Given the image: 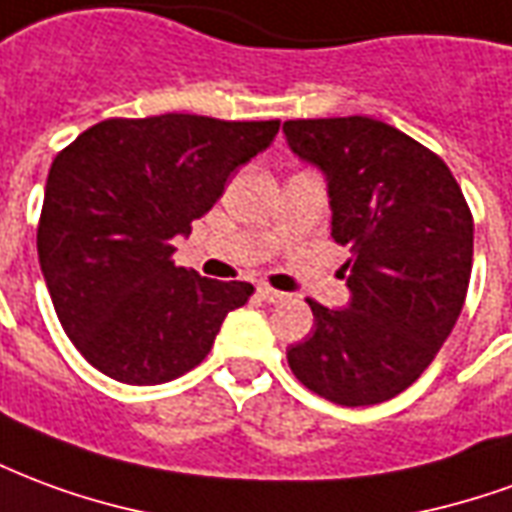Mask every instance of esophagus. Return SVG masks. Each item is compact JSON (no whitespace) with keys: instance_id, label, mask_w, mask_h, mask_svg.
Instances as JSON below:
<instances>
[{"instance_id":"34e87169","label":"esophagus","mask_w":512,"mask_h":512,"mask_svg":"<svg viewBox=\"0 0 512 512\" xmlns=\"http://www.w3.org/2000/svg\"><path fill=\"white\" fill-rule=\"evenodd\" d=\"M257 296H260L263 301H268V304H277V301L285 299V293H279V290L268 288V285H260V288H257Z\"/></svg>"}]
</instances>
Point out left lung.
Returning a JSON list of instances; mask_svg holds the SVG:
<instances>
[{
  "label": "left lung",
  "mask_w": 512,
  "mask_h": 512,
  "mask_svg": "<svg viewBox=\"0 0 512 512\" xmlns=\"http://www.w3.org/2000/svg\"><path fill=\"white\" fill-rule=\"evenodd\" d=\"M282 131L296 156L326 172L332 238L351 249L348 310L307 299L315 329L290 345L288 365L332 403H384L428 370L461 315L472 211L450 167L381 120H288Z\"/></svg>",
  "instance_id": "1"
}]
</instances>
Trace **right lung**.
Here are the masks:
<instances>
[{"label":"right lung","mask_w":512,"mask_h":512,"mask_svg":"<svg viewBox=\"0 0 512 512\" xmlns=\"http://www.w3.org/2000/svg\"><path fill=\"white\" fill-rule=\"evenodd\" d=\"M279 120L112 117L62 147L46 180L38 257L62 329L123 384H164L211 351L249 282L175 266L172 238L213 208Z\"/></svg>","instance_id":"1"}]
</instances>
